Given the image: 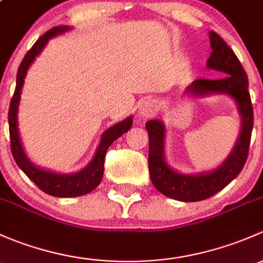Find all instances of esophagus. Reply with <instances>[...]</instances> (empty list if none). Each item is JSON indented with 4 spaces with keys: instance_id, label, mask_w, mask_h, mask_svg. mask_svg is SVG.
Returning a JSON list of instances; mask_svg holds the SVG:
<instances>
[{
    "instance_id": "34e87169",
    "label": "esophagus",
    "mask_w": 263,
    "mask_h": 263,
    "mask_svg": "<svg viewBox=\"0 0 263 263\" xmlns=\"http://www.w3.org/2000/svg\"><path fill=\"white\" fill-rule=\"evenodd\" d=\"M157 110V102L153 99H147L140 104L139 106V115L144 119L151 118L154 115Z\"/></svg>"
}]
</instances>
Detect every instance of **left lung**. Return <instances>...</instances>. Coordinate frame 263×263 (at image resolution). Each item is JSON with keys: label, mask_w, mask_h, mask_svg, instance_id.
<instances>
[{"label": "left lung", "mask_w": 263, "mask_h": 263, "mask_svg": "<svg viewBox=\"0 0 263 263\" xmlns=\"http://www.w3.org/2000/svg\"><path fill=\"white\" fill-rule=\"evenodd\" d=\"M212 54L206 66L221 72L224 77L218 80L199 78L187 90L195 93H228L235 100L242 116V130L234 149L223 164L215 171L199 176L180 175L167 166L163 157L164 126L159 120H149L145 124L149 135L148 167L154 187L161 194L180 201H200L209 199L232 182L247 161L251 135L253 128V107L248 91V78L239 59L229 45L216 32L210 31Z\"/></svg>", "instance_id": "1"}]
</instances>
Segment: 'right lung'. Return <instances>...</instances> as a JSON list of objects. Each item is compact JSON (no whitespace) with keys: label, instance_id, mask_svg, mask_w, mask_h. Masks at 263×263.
Listing matches in <instances>:
<instances>
[{"label":"right lung","instance_id":"1","mask_svg":"<svg viewBox=\"0 0 263 263\" xmlns=\"http://www.w3.org/2000/svg\"><path fill=\"white\" fill-rule=\"evenodd\" d=\"M66 30H68V28H66V26L64 28L63 26H55V28L50 29L43 36H40L36 40V43L32 45L31 49L25 54L20 67H18L15 92H13L12 99H11L9 109L10 143L13 159L17 163V166L23 170L24 173L30 178L40 190L44 191L45 194L57 197L81 196V195L88 194L95 187H97L99 183L101 182L102 175H104V162L107 149L112 144L114 140L118 139L120 135H123L124 133H126L130 129L133 124L132 118H128L121 121V123L115 124L111 128L107 129L102 134L101 143H100L91 163L86 168H83L82 171L77 173H73V175H57V173H51L37 168V167L30 163L28 157L24 153L23 147H21L17 132V116H16L17 115V106L18 100H20L21 88H23L24 85V78H25L29 66L32 63L35 57L43 50L48 40L50 37L55 36L57 34H61V32Z\"/></svg>","mask_w":263,"mask_h":263}]
</instances>
